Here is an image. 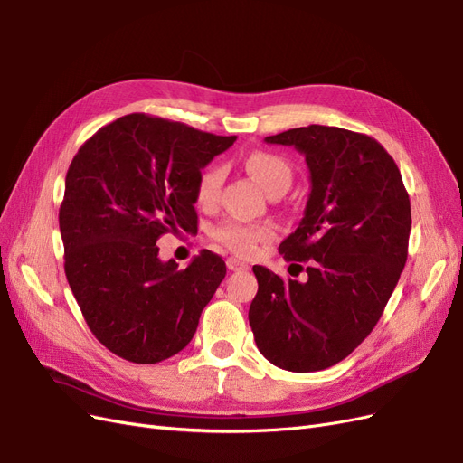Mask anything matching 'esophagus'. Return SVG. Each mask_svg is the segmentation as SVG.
I'll return each mask as SVG.
<instances>
[{
  "label": "esophagus",
  "mask_w": 463,
  "mask_h": 463,
  "mask_svg": "<svg viewBox=\"0 0 463 463\" xmlns=\"http://www.w3.org/2000/svg\"><path fill=\"white\" fill-rule=\"evenodd\" d=\"M226 266H228V269H232V272H239V269H247V268H249L245 262L237 260V259H233V257L226 260Z\"/></svg>",
  "instance_id": "34e87169"
}]
</instances>
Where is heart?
Masks as SVG:
<instances>
[{
	"instance_id": "obj_1",
	"label": "heart",
	"mask_w": 463,
	"mask_h": 463,
	"mask_svg": "<svg viewBox=\"0 0 463 463\" xmlns=\"http://www.w3.org/2000/svg\"><path fill=\"white\" fill-rule=\"evenodd\" d=\"M245 168L250 178L257 182L268 195L285 191L291 184V168L283 156L269 151H252L245 156ZM224 182V170L218 165L204 168L199 174L195 185V199L201 206H214ZM213 237L218 243L228 247L239 257H249L257 250L259 243L274 237V228L269 224H243V222L228 220L214 228Z\"/></svg>"
}]
</instances>
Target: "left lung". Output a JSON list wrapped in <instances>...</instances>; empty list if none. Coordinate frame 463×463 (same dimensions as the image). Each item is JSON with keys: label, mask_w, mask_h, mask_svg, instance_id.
<instances>
[{"label": "left lung", "mask_w": 463, "mask_h": 463, "mask_svg": "<svg viewBox=\"0 0 463 463\" xmlns=\"http://www.w3.org/2000/svg\"><path fill=\"white\" fill-rule=\"evenodd\" d=\"M268 143L293 146L310 170L305 218L279 245L298 276L252 266L249 308L266 360L297 373L331 368L368 337L408 259L410 197L392 156L373 137L310 124ZM297 261H307L302 269Z\"/></svg>", "instance_id": "8db88e82"}]
</instances>
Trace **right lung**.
<instances>
[{"mask_svg":"<svg viewBox=\"0 0 463 463\" xmlns=\"http://www.w3.org/2000/svg\"><path fill=\"white\" fill-rule=\"evenodd\" d=\"M233 141L132 113L74 155L59 209L65 274L95 339L117 356L156 364L194 339L226 262L203 249L180 269L161 262L156 239L197 232L201 168Z\"/></svg>","mask_w":463,"mask_h":463,"instance_id":"obj_1","label":"right lung"}]
</instances>
